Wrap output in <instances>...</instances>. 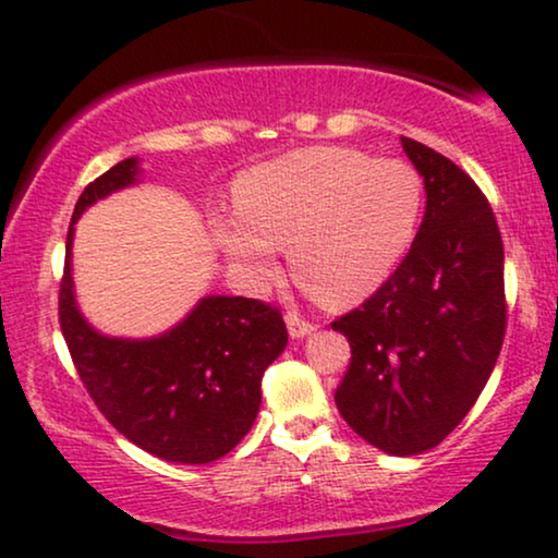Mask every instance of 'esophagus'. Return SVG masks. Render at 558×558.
<instances>
[{"mask_svg":"<svg viewBox=\"0 0 558 558\" xmlns=\"http://www.w3.org/2000/svg\"><path fill=\"white\" fill-rule=\"evenodd\" d=\"M287 330L294 340H300V338H307V335L315 332V325L307 323V319H302L300 315H294V312H289V315H287Z\"/></svg>","mask_w":558,"mask_h":558,"instance_id":"1","label":"esophagus"}]
</instances>
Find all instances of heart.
<instances>
[{"label":"heart","instance_id":"1","mask_svg":"<svg viewBox=\"0 0 558 558\" xmlns=\"http://www.w3.org/2000/svg\"><path fill=\"white\" fill-rule=\"evenodd\" d=\"M218 246L254 281L289 246L294 279L327 304L361 302L401 264L422 216V182L396 159L342 147L296 149L241 174Z\"/></svg>","mask_w":558,"mask_h":558}]
</instances>
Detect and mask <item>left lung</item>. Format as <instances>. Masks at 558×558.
<instances>
[{
	"instance_id": "left-lung-1",
	"label": "left lung",
	"mask_w": 558,
	"mask_h": 558,
	"mask_svg": "<svg viewBox=\"0 0 558 558\" xmlns=\"http://www.w3.org/2000/svg\"><path fill=\"white\" fill-rule=\"evenodd\" d=\"M401 144L424 178V220L386 284L332 323L353 353L335 403L368 445L411 457L437 447L483 393L506 338V284L480 187L426 144Z\"/></svg>"
}]
</instances>
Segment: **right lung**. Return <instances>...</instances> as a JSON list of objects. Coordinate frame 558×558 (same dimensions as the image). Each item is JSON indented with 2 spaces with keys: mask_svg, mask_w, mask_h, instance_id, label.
<instances>
[{
  "mask_svg": "<svg viewBox=\"0 0 558 558\" xmlns=\"http://www.w3.org/2000/svg\"><path fill=\"white\" fill-rule=\"evenodd\" d=\"M140 159L113 165L83 190L65 241L60 330L75 371L113 429L159 460L208 464L251 432L264 371L287 348V325L271 304L208 294L157 338L101 335L81 315L73 289V233L83 210L140 182Z\"/></svg>",
  "mask_w": 558,
  "mask_h": 558,
  "instance_id": "1",
  "label": "right lung"
}]
</instances>
